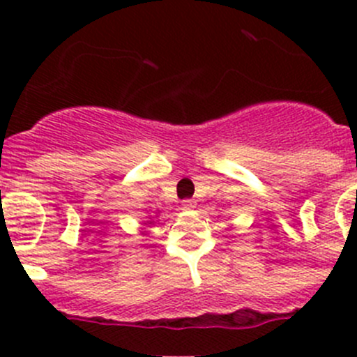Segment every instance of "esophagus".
I'll list each match as a JSON object with an SVG mask.
<instances>
[{
    "label": "esophagus",
    "instance_id": "esophagus-1",
    "mask_svg": "<svg viewBox=\"0 0 357 357\" xmlns=\"http://www.w3.org/2000/svg\"><path fill=\"white\" fill-rule=\"evenodd\" d=\"M181 205H183V208H185V211H192V208L197 207V202L193 199H186V200L181 202Z\"/></svg>",
    "mask_w": 357,
    "mask_h": 357
}]
</instances>
